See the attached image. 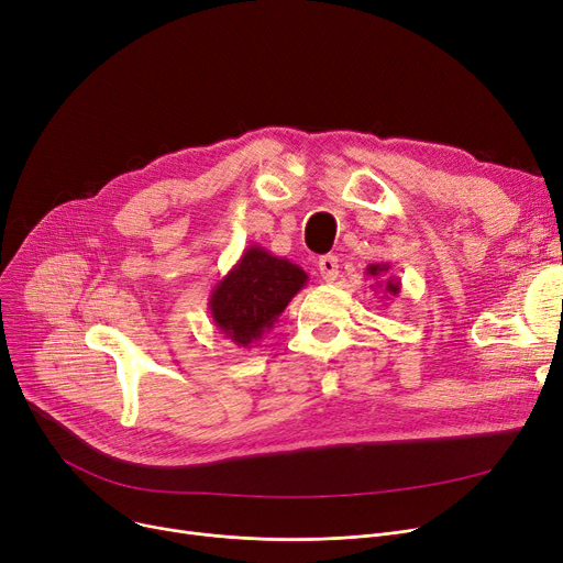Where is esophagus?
Returning a JSON list of instances; mask_svg holds the SVG:
<instances>
[{"instance_id":"obj_1","label":"esophagus","mask_w":563,"mask_h":563,"mask_svg":"<svg viewBox=\"0 0 563 563\" xmlns=\"http://www.w3.org/2000/svg\"><path fill=\"white\" fill-rule=\"evenodd\" d=\"M317 266H319L321 278L327 280V283H333V280L338 278V274H340V262H338L335 255H323V257H319Z\"/></svg>"}]
</instances>
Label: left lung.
Masks as SVG:
<instances>
[{
	"mask_svg": "<svg viewBox=\"0 0 563 563\" xmlns=\"http://www.w3.org/2000/svg\"><path fill=\"white\" fill-rule=\"evenodd\" d=\"M388 272H390V264L386 262V264H369L367 266V269H365V274L367 276H372V278H376V285H374V289H383V294H386V297H397V294H399V289H401V283L397 280V278H388L386 283H383V280H378L380 276H388Z\"/></svg>",
	"mask_w": 563,
	"mask_h": 563,
	"instance_id": "left-lung-1",
	"label": "left lung"
}]
</instances>
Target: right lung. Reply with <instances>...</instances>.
<instances>
[{
  "mask_svg": "<svg viewBox=\"0 0 563 563\" xmlns=\"http://www.w3.org/2000/svg\"><path fill=\"white\" fill-rule=\"evenodd\" d=\"M306 283L308 274L299 264L253 244L214 285L207 308L228 340L249 349L274 329L287 303Z\"/></svg>",
  "mask_w": 563,
  "mask_h": 563,
  "instance_id": "obj_1",
  "label": "right lung"
}]
</instances>
